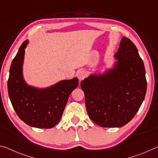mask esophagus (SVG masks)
Segmentation results:
<instances>
[{
  "instance_id": "esophagus-1",
  "label": "esophagus",
  "mask_w": 158,
  "mask_h": 158,
  "mask_svg": "<svg viewBox=\"0 0 158 158\" xmlns=\"http://www.w3.org/2000/svg\"><path fill=\"white\" fill-rule=\"evenodd\" d=\"M77 76L80 81H81V80L83 79L84 77H86V72H85L84 70H79V71L77 72Z\"/></svg>"
}]
</instances>
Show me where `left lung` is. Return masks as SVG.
<instances>
[{
	"label": "left lung",
	"instance_id": "obj_1",
	"mask_svg": "<svg viewBox=\"0 0 158 158\" xmlns=\"http://www.w3.org/2000/svg\"><path fill=\"white\" fill-rule=\"evenodd\" d=\"M116 62L103 73L81 82L89 116L102 127H121L133 119L145 98L146 70L136 47L123 37L114 55Z\"/></svg>",
	"mask_w": 158,
	"mask_h": 158
}]
</instances>
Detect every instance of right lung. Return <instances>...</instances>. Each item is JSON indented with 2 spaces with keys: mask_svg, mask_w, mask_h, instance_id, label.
I'll list each match as a JSON object with an SVG mask.
<instances>
[{
  "mask_svg": "<svg viewBox=\"0 0 158 158\" xmlns=\"http://www.w3.org/2000/svg\"><path fill=\"white\" fill-rule=\"evenodd\" d=\"M26 40L18 50L10 68L7 90L17 114L29 126L50 129L61 119L69 95L78 86L77 77L62 80L46 88L30 86L23 77Z\"/></svg>",
  "mask_w": 158,
  "mask_h": 158,
  "instance_id": "obj_1",
  "label": "right lung"
}]
</instances>
